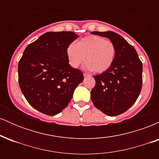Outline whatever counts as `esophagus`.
<instances>
[{
    "label": "esophagus",
    "instance_id": "34e87169",
    "mask_svg": "<svg viewBox=\"0 0 159 159\" xmlns=\"http://www.w3.org/2000/svg\"><path fill=\"white\" fill-rule=\"evenodd\" d=\"M88 76H90V75L89 74H87V73H84V77L86 78V77H88Z\"/></svg>",
    "mask_w": 159,
    "mask_h": 159
}]
</instances>
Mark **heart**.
I'll return each instance as SVG.
<instances>
[{
	"label": "heart",
	"mask_w": 159,
	"mask_h": 159,
	"mask_svg": "<svg viewBox=\"0 0 159 159\" xmlns=\"http://www.w3.org/2000/svg\"><path fill=\"white\" fill-rule=\"evenodd\" d=\"M69 64L78 68L84 61L86 67L102 73L112 65L116 56V47L109 40L98 36H87L76 43L69 44L66 48Z\"/></svg>",
	"instance_id": "obj_1"
}]
</instances>
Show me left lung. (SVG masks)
<instances>
[{
  "mask_svg": "<svg viewBox=\"0 0 159 159\" xmlns=\"http://www.w3.org/2000/svg\"><path fill=\"white\" fill-rule=\"evenodd\" d=\"M91 34L107 38L116 47V56L111 66L93 76L96 85L91 90V100L105 114L117 116L132 107L139 96L143 65L134 47L119 34L113 31Z\"/></svg>",
  "mask_w": 159,
  "mask_h": 159,
  "instance_id": "8db88e82",
  "label": "left lung"
}]
</instances>
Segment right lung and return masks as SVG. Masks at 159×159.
<instances>
[{"label":"right lung","mask_w":159,"mask_h":159,"mask_svg":"<svg viewBox=\"0 0 159 159\" xmlns=\"http://www.w3.org/2000/svg\"><path fill=\"white\" fill-rule=\"evenodd\" d=\"M78 37L72 31L47 32L25 48L18 66L19 83L29 104L54 116L68 105L84 80L69 64L66 48Z\"/></svg>","instance_id":"right-lung-1"}]
</instances>
